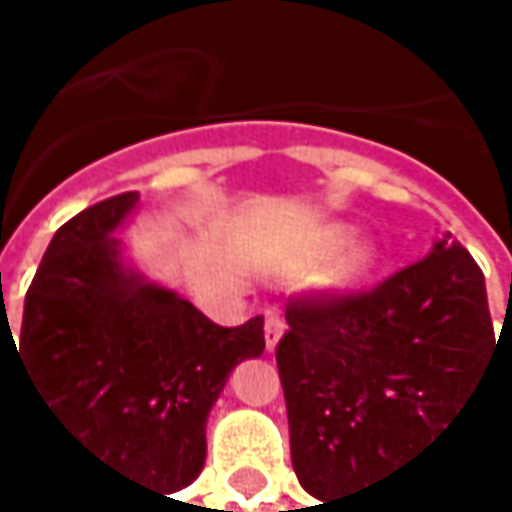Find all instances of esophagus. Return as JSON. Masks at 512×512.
Returning <instances> with one entry per match:
<instances>
[{"mask_svg":"<svg viewBox=\"0 0 512 512\" xmlns=\"http://www.w3.org/2000/svg\"><path fill=\"white\" fill-rule=\"evenodd\" d=\"M285 334V319L279 313H270L267 322H264V341H267V350H276L279 338Z\"/></svg>","mask_w":512,"mask_h":512,"instance_id":"34e87169","label":"esophagus"}]
</instances>
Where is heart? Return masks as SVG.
Instances as JSON below:
<instances>
[{
	"label": "heart",
	"instance_id": "1",
	"mask_svg": "<svg viewBox=\"0 0 512 512\" xmlns=\"http://www.w3.org/2000/svg\"><path fill=\"white\" fill-rule=\"evenodd\" d=\"M350 239V230L347 227H328L319 239V248L328 254V251H338L344 242ZM371 264H375V251H371L368 245H356L350 248L347 254H341L338 267H334V282L338 285H356L368 276Z\"/></svg>",
	"mask_w": 512,
	"mask_h": 512
}]
</instances>
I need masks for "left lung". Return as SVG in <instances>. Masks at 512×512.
I'll list each match as a JSON object with an SVG mask.
<instances>
[{"instance_id":"left-lung-1","label":"left lung","mask_w":512,"mask_h":512,"mask_svg":"<svg viewBox=\"0 0 512 512\" xmlns=\"http://www.w3.org/2000/svg\"><path fill=\"white\" fill-rule=\"evenodd\" d=\"M285 322L291 464L319 501L430 445L495 350L485 276L451 236L371 291L294 298Z\"/></svg>"}]
</instances>
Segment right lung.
<instances>
[{"instance_id": "right-lung-1", "label": "right lung", "mask_w": 512, "mask_h": 512, "mask_svg": "<svg viewBox=\"0 0 512 512\" xmlns=\"http://www.w3.org/2000/svg\"><path fill=\"white\" fill-rule=\"evenodd\" d=\"M137 193L97 202L54 233L24 301L0 319L48 418L116 473L168 498L205 464V421L230 371L264 353V316L214 325L181 294L122 264L113 230Z\"/></svg>"}]
</instances>
